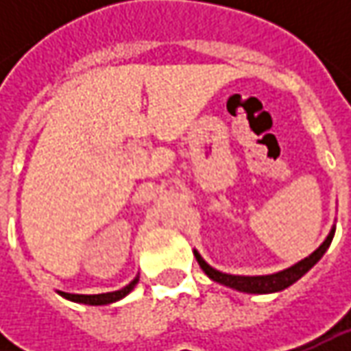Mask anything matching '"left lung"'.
I'll return each mask as SVG.
<instances>
[{"label":"left lung","mask_w":351,"mask_h":351,"mask_svg":"<svg viewBox=\"0 0 351 351\" xmlns=\"http://www.w3.org/2000/svg\"><path fill=\"white\" fill-rule=\"evenodd\" d=\"M332 238H334V228L330 230V234L326 236V240H324L308 258H304V260L297 262L295 265L283 269V271L271 274V276H230V274H223V271L210 267L209 263L199 256L197 250L193 254H195L197 262L201 265V269H203L213 281H217V283H221V285H226V287H230V289L242 291V293H258V295H263V293H277V291L287 289V287L293 285L295 281H299V279H301V277H303L304 274L322 258V256H324V252L330 246Z\"/></svg>","instance_id":"8db88e82"}]
</instances>
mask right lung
Masks as SVG:
<instances>
[{
    "label": "right lung",
    "instance_id": "obj_1",
    "mask_svg": "<svg viewBox=\"0 0 351 351\" xmlns=\"http://www.w3.org/2000/svg\"><path fill=\"white\" fill-rule=\"evenodd\" d=\"M138 283V277H134L130 283H128L127 287H123V289L113 291V293H101V295H75V293H64V291H58L64 299H68V301H74V303H84V304H109V303H115L119 299H123V297H127L130 291L134 289V285Z\"/></svg>",
    "mask_w": 351,
    "mask_h": 351
}]
</instances>
